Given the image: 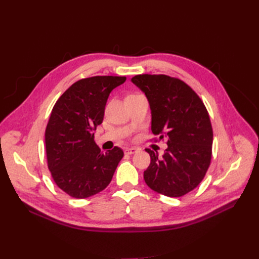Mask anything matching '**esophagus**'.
I'll return each mask as SVG.
<instances>
[{"label":"esophagus","mask_w":259,"mask_h":259,"mask_svg":"<svg viewBox=\"0 0 259 259\" xmlns=\"http://www.w3.org/2000/svg\"><path fill=\"white\" fill-rule=\"evenodd\" d=\"M124 152L127 155H133V154H136L138 152V149H136V147H127Z\"/></svg>","instance_id":"34e87169"}]
</instances>
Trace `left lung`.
<instances>
[{"label":"left lung","instance_id":"left-lung-1","mask_svg":"<svg viewBox=\"0 0 259 259\" xmlns=\"http://www.w3.org/2000/svg\"><path fill=\"white\" fill-rule=\"evenodd\" d=\"M132 82L144 93L152 114V132L167 139L161 158L146 149L151 163L144 181L153 191L180 197L203 179L212 158L213 130L207 110L183 81L165 75H138Z\"/></svg>","mask_w":259,"mask_h":259}]
</instances>
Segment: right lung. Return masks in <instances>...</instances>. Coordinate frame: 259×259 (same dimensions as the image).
<instances>
[{
  "label": "right lung",
  "mask_w": 259,
  "mask_h": 259,
  "mask_svg": "<svg viewBox=\"0 0 259 259\" xmlns=\"http://www.w3.org/2000/svg\"><path fill=\"white\" fill-rule=\"evenodd\" d=\"M125 77L96 76L73 83L56 102L45 131L47 164L57 186L73 198H88L112 181L123 151L102 153L94 131L101 124L109 94Z\"/></svg>",
  "instance_id": "obj_1"
}]
</instances>
